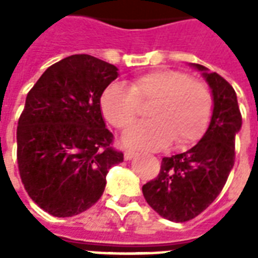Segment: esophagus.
I'll return each mask as SVG.
<instances>
[{"label": "esophagus", "instance_id": "obj_1", "mask_svg": "<svg viewBox=\"0 0 258 258\" xmlns=\"http://www.w3.org/2000/svg\"><path fill=\"white\" fill-rule=\"evenodd\" d=\"M135 156V152L134 151H125L124 152V159H125V160H131V159H133V157Z\"/></svg>", "mask_w": 258, "mask_h": 258}]
</instances>
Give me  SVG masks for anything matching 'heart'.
<instances>
[{"label":"heart","mask_w":258,"mask_h":258,"mask_svg":"<svg viewBox=\"0 0 258 258\" xmlns=\"http://www.w3.org/2000/svg\"><path fill=\"white\" fill-rule=\"evenodd\" d=\"M152 106V121L128 130L124 144L140 149H162L171 141L189 148L203 137L210 124L213 98L209 87L177 69H156L137 76L130 87L113 83L101 96V110L107 123L127 130Z\"/></svg>","instance_id":"obj_1"}]
</instances>
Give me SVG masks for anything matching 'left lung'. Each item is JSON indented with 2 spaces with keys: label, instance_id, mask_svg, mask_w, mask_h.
<instances>
[{
  "label": "left lung",
  "instance_id": "8db88e82",
  "mask_svg": "<svg viewBox=\"0 0 258 258\" xmlns=\"http://www.w3.org/2000/svg\"><path fill=\"white\" fill-rule=\"evenodd\" d=\"M203 72L213 91L214 109L203 138L189 151L163 157L160 171L142 186L153 210L174 222L189 221L214 202L235 163V135L242 127L236 92L218 73Z\"/></svg>",
  "mask_w": 258,
  "mask_h": 258
}]
</instances>
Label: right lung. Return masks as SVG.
I'll use <instances>...</instances> for the list:
<instances>
[{
    "label": "right lung",
    "mask_w": 258,
    "mask_h": 258,
    "mask_svg": "<svg viewBox=\"0 0 258 258\" xmlns=\"http://www.w3.org/2000/svg\"><path fill=\"white\" fill-rule=\"evenodd\" d=\"M117 68L91 55L53 63L29 91L16 130L20 179L31 200L55 217L95 205L106 174L123 162L105 127L101 96Z\"/></svg>",
    "instance_id": "add662e5"
}]
</instances>
